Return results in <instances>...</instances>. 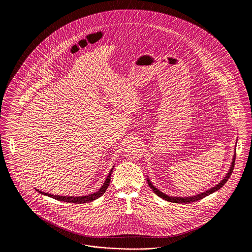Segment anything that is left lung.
I'll return each instance as SVG.
<instances>
[{
    "mask_svg": "<svg viewBox=\"0 0 252 252\" xmlns=\"http://www.w3.org/2000/svg\"><path fill=\"white\" fill-rule=\"evenodd\" d=\"M235 148H236V146H235ZM235 158H236V149L234 150V156H233V158H232V162H231V164H230V167H229V170H228V174L225 176V178H224L223 180H221L218 184H216L215 187H213V188H211V189H209V190H207V191H205V192L197 193V194H195V195H192V196H186V197L170 196V195H167V194H165V193L160 192L158 189H157L156 187L152 184V182L149 180V179H147V183H148L149 187L152 189V191L155 192L157 195H158L159 197H161V198H163V199L167 200L169 202H173V203L185 204L191 203V202H195V201H197V200H200V199H202L204 197H206L207 195H209V194H211V193H213V192L218 191L220 188H222V187L225 185V183L228 181V179H229V177H230V176H231V174H232V171H233V168H234Z\"/></svg>",
    "mask_w": 252,
    "mask_h": 252,
    "instance_id": "left-lung-1",
    "label": "left lung"
}]
</instances>
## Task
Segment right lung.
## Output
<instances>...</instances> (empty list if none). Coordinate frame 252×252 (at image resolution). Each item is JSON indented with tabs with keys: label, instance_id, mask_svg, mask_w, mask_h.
<instances>
[{
	"label": "right lung",
	"instance_id": "add662e5",
	"mask_svg": "<svg viewBox=\"0 0 252 252\" xmlns=\"http://www.w3.org/2000/svg\"><path fill=\"white\" fill-rule=\"evenodd\" d=\"M112 170H113V168H111V170L109 171V174H108L107 179L105 180L104 184L102 185V187L97 192L91 193V194H88V195H83V196H62V195H55V194H51V193H48V192H41V191H39L37 189H36V191H37L39 193H42L44 195H47V196H50L52 198H55V199L60 200V201H64V202L76 204L91 202V201H94V200H95L97 198H99L101 195L104 194V192H106V190L108 189V185H109V182H110V176H111Z\"/></svg>",
	"mask_w": 252,
	"mask_h": 252
}]
</instances>
